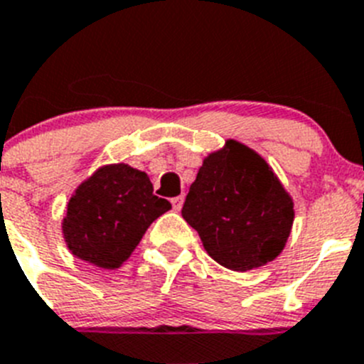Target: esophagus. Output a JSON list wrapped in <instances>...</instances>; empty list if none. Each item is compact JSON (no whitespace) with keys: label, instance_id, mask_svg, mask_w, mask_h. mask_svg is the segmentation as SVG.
<instances>
[{"label":"esophagus","instance_id":"esophagus-1","mask_svg":"<svg viewBox=\"0 0 364 364\" xmlns=\"http://www.w3.org/2000/svg\"><path fill=\"white\" fill-rule=\"evenodd\" d=\"M183 201H185V198H183V196H178V198L172 199V206H174V210H181Z\"/></svg>","mask_w":364,"mask_h":364}]
</instances>
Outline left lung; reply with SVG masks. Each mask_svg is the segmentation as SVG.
Masks as SVG:
<instances>
[{"instance_id": "8db88e82", "label": "left lung", "mask_w": 364, "mask_h": 364, "mask_svg": "<svg viewBox=\"0 0 364 364\" xmlns=\"http://www.w3.org/2000/svg\"><path fill=\"white\" fill-rule=\"evenodd\" d=\"M181 214L212 259L247 272L281 254L292 230L294 203L267 161L230 139L203 161Z\"/></svg>"}]
</instances>
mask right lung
Returning <instances> with one entry per match:
<instances>
[{
    "label": "right lung",
    "instance_id": "obj_1",
    "mask_svg": "<svg viewBox=\"0 0 364 364\" xmlns=\"http://www.w3.org/2000/svg\"><path fill=\"white\" fill-rule=\"evenodd\" d=\"M154 196L149 176L129 165L103 166L72 196L63 219L68 248L100 268H117L129 259L146 228L166 210Z\"/></svg>",
    "mask_w": 364,
    "mask_h": 364
}]
</instances>
